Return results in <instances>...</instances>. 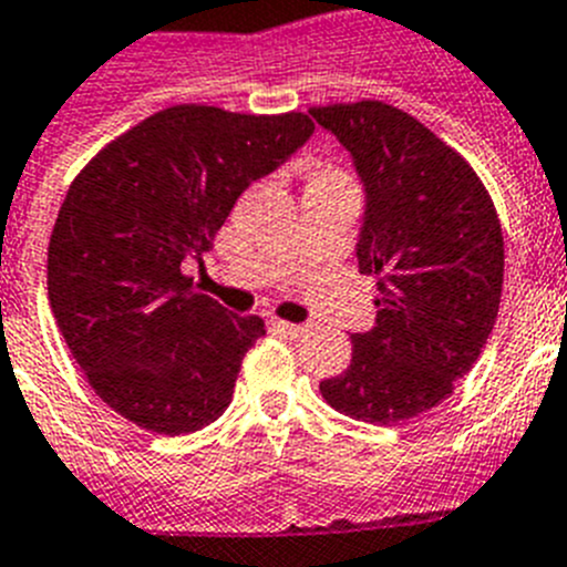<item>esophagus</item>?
I'll use <instances>...</instances> for the list:
<instances>
[{"label":"esophagus","mask_w":567,"mask_h":567,"mask_svg":"<svg viewBox=\"0 0 567 567\" xmlns=\"http://www.w3.org/2000/svg\"><path fill=\"white\" fill-rule=\"evenodd\" d=\"M268 324H270V331H274V333H282V337H290V339L305 337V333H308V328H305V324L282 322V319H270Z\"/></svg>","instance_id":"34e87169"}]
</instances>
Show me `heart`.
Returning a JSON list of instances; mask_svg holds the SVG:
<instances>
[{
	"label": "heart",
	"instance_id": "1",
	"mask_svg": "<svg viewBox=\"0 0 567 567\" xmlns=\"http://www.w3.org/2000/svg\"><path fill=\"white\" fill-rule=\"evenodd\" d=\"M319 179H344L339 171H333V167H317L311 174V182H319Z\"/></svg>",
	"mask_w": 567,
	"mask_h": 567
}]
</instances>
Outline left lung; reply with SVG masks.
Instances as JSON below:
<instances>
[{"instance_id": "left-lung-1", "label": "left lung", "mask_w": 567, "mask_h": 567, "mask_svg": "<svg viewBox=\"0 0 567 567\" xmlns=\"http://www.w3.org/2000/svg\"><path fill=\"white\" fill-rule=\"evenodd\" d=\"M351 154L365 188L357 262L377 277V322L348 371L319 382L351 420L396 425L454 393L494 331L505 243L488 190L420 120L362 100L308 111Z\"/></svg>"}]
</instances>
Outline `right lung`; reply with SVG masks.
<instances>
[{"label": "right lung", "mask_w": 567, "mask_h": 567, "mask_svg": "<svg viewBox=\"0 0 567 567\" xmlns=\"http://www.w3.org/2000/svg\"><path fill=\"white\" fill-rule=\"evenodd\" d=\"M305 113L254 116L176 105L102 147L73 179L48 245V299L102 402L145 431L179 436L223 416L259 317L194 290L250 182L311 140Z\"/></svg>", "instance_id": "right-lung-1"}]
</instances>
